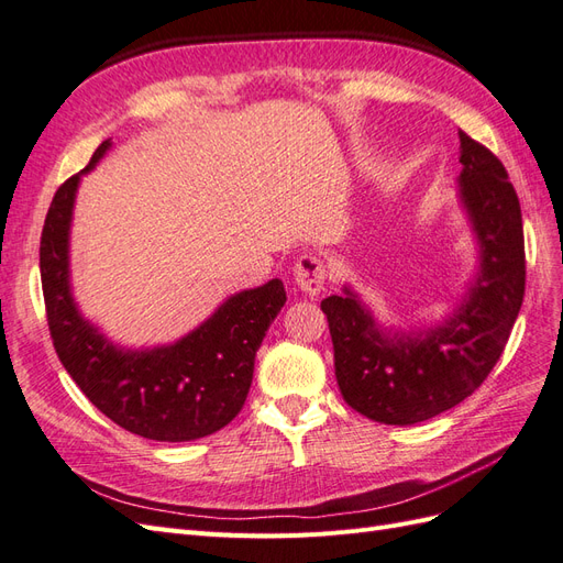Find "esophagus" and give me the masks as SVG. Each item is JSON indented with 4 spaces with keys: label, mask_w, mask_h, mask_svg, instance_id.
Listing matches in <instances>:
<instances>
[{
    "label": "esophagus",
    "mask_w": 563,
    "mask_h": 563,
    "mask_svg": "<svg viewBox=\"0 0 563 563\" xmlns=\"http://www.w3.org/2000/svg\"><path fill=\"white\" fill-rule=\"evenodd\" d=\"M325 276H328V268L325 264L321 262L319 256H301L299 262L295 264V285L299 292H305L309 297L319 295L323 290V283H325Z\"/></svg>",
    "instance_id": "34e87169"
}]
</instances>
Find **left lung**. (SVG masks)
Returning <instances> with one entry per match:
<instances>
[{
    "label": "left lung",
    "mask_w": 563,
    "mask_h": 563,
    "mask_svg": "<svg viewBox=\"0 0 563 563\" xmlns=\"http://www.w3.org/2000/svg\"><path fill=\"white\" fill-rule=\"evenodd\" d=\"M459 140V197L481 266L454 313L407 333L378 325L350 287L321 301L340 393L371 421L413 426L471 397L499 362L523 305V221L509 173L481 142L466 133Z\"/></svg>",
    "instance_id": "1"
}]
</instances>
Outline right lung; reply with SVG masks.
I'll list each match as a JSON object with an SVG mask.
<instances>
[{
    "instance_id": "1",
    "label": "right lung",
    "mask_w": 563,
    "mask_h": 563,
    "mask_svg": "<svg viewBox=\"0 0 563 563\" xmlns=\"http://www.w3.org/2000/svg\"><path fill=\"white\" fill-rule=\"evenodd\" d=\"M111 147L99 144L90 164L56 190L40 240V276L54 350L68 376L109 419L158 442H187L221 430L247 399L254 356L285 305L278 278L228 297L178 342L123 350L80 316L68 280V233L80 176Z\"/></svg>"
}]
</instances>
